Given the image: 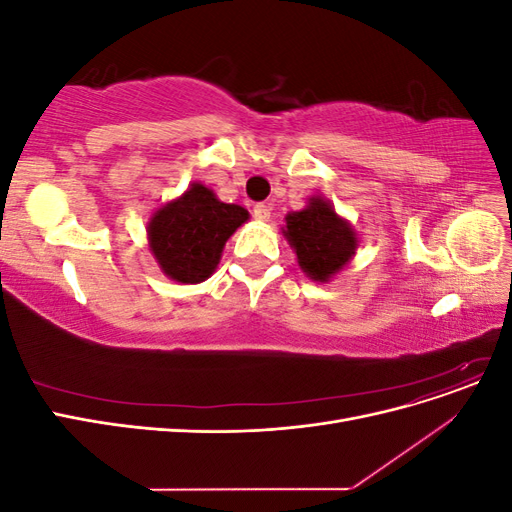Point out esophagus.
<instances>
[{"mask_svg":"<svg viewBox=\"0 0 512 512\" xmlns=\"http://www.w3.org/2000/svg\"><path fill=\"white\" fill-rule=\"evenodd\" d=\"M252 213H254V218H256L258 222H267V220L271 218V209H269V205H265V203L254 205Z\"/></svg>","mask_w":512,"mask_h":512,"instance_id":"esophagus-1","label":"esophagus"}]
</instances>
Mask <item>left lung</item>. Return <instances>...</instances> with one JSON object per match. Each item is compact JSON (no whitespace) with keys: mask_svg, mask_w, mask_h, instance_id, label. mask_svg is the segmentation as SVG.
Listing matches in <instances>:
<instances>
[{"mask_svg":"<svg viewBox=\"0 0 512 512\" xmlns=\"http://www.w3.org/2000/svg\"><path fill=\"white\" fill-rule=\"evenodd\" d=\"M284 235L297 252L299 267L316 282H327L356 250L350 224L322 198L309 200L303 211L288 213Z\"/></svg>","mask_w":512,"mask_h":512,"instance_id":"left-lung-1","label":"left lung"}]
</instances>
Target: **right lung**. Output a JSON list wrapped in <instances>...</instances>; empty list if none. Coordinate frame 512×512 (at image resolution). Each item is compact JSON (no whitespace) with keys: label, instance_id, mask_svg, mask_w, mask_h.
<instances>
[{"label":"right lung","instance_id":"right-lung-1","mask_svg":"<svg viewBox=\"0 0 512 512\" xmlns=\"http://www.w3.org/2000/svg\"><path fill=\"white\" fill-rule=\"evenodd\" d=\"M247 211L220 203L205 185L192 188L164 205L149 222V247L162 271L181 284H198L218 267L224 243Z\"/></svg>","mask_w":512,"mask_h":512}]
</instances>
